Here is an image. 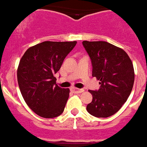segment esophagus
<instances>
[{
	"mask_svg": "<svg viewBox=\"0 0 147 147\" xmlns=\"http://www.w3.org/2000/svg\"><path fill=\"white\" fill-rule=\"evenodd\" d=\"M71 90L74 92H75V93H81V92H83L84 91H85V90H84V89H82V88H74V87L71 88Z\"/></svg>",
	"mask_w": 147,
	"mask_h": 147,
	"instance_id": "1",
	"label": "esophagus"
}]
</instances>
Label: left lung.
<instances>
[{
    "instance_id": "obj_1",
    "label": "left lung",
    "mask_w": 147,
    "mask_h": 147,
    "mask_svg": "<svg viewBox=\"0 0 147 147\" xmlns=\"http://www.w3.org/2000/svg\"><path fill=\"white\" fill-rule=\"evenodd\" d=\"M91 59L92 77L100 81L98 90H88L92 100L86 109L98 118L114 115L131 94L135 72L131 60L123 49L105 41H83Z\"/></svg>"
}]
</instances>
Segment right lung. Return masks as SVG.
I'll list each match as a JSON object with an SVG mask.
<instances>
[{
    "label": "right lung",
    "mask_w": 147,
    "mask_h": 147,
    "mask_svg": "<svg viewBox=\"0 0 147 147\" xmlns=\"http://www.w3.org/2000/svg\"><path fill=\"white\" fill-rule=\"evenodd\" d=\"M76 44V41H45L28 49L20 61L17 81L21 94L41 117L55 118L64 111L69 89L58 86L54 75Z\"/></svg>",
    "instance_id": "obj_1"
}]
</instances>
